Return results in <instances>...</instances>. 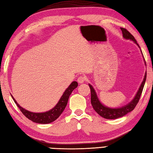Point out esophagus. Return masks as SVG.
Instances as JSON below:
<instances>
[{
    "label": "esophagus",
    "instance_id": "obj_1",
    "mask_svg": "<svg viewBox=\"0 0 153 153\" xmlns=\"http://www.w3.org/2000/svg\"><path fill=\"white\" fill-rule=\"evenodd\" d=\"M86 80V77L84 75H80L77 78V81L79 83H83Z\"/></svg>",
    "mask_w": 153,
    "mask_h": 153
}]
</instances>
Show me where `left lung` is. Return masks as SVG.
<instances>
[{
	"instance_id": "left-lung-1",
	"label": "left lung",
	"mask_w": 153,
	"mask_h": 153,
	"mask_svg": "<svg viewBox=\"0 0 153 153\" xmlns=\"http://www.w3.org/2000/svg\"><path fill=\"white\" fill-rule=\"evenodd\" d=\"M120 29L122 30L124 38H125L126 39H131L132 41H133L135 43H136V44H137V41L135 40L134 37L133 36L132 34H131L130 32L128 31L126 28H120ZM137 45L139 46L138 44ZM146 79V73H145V78H144L143 81L142 82V84H141L139 88V90L138 91L136 96L134 97V99L132 100L130 103L128 104L127 105L119 108H111L102 105V104L100 102L99 99H98L97 94L95 93V91L94 90L93 87L91 85H89V87H90L91 93V105L93 106L94 111H96L97 113L100 115V116L105 118V119H117V118L125 116V114L131 112L132 110H134L135 106H137L138 102H139L141 94H142V92L143 90L144 86H145Z\"/></svg>"
}]
</instances>
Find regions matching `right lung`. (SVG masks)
Masks as SVG:
<instances>
[{"instance_id": "right-lung-1", "label": "right lung", "mask_w": 153, "mask_h": 153, "mask_svg": "<svg viewBox=\"0 0 153 153\" xmlns=\"http://www.w3.org/2000/svg\"><path fill=\"white\" fill-rule=\"evenodd\" d=\"M78 86V83L76 81H73L68 86V88L65 91L64 94L60 98L59 102L54 107L51 109V111L46 112H41V113H35V112H32L25 110V108H22L20 106L18 103L11 95V97L14 100V102L16 104V105L19 108L20 111L22 112V113L29 120H32L34 123H41V124H48L53 122L59 118L60 114H61L63 111L65 110L66 106L67 105L68 98L70 97L72 92L73 91L74 88H76Z\"/></svg>"}]
</instances>
